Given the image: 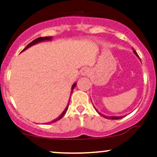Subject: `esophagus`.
I'll return each instance as SVG.
<instances>
[{
  "label": "esophagus",
  "instance_id": "34e87169",
  "mask_svg": "<svg viewBox=\"0 0 157 157\" xmlns=\"http://www.w3.org/2000/svg\"><path fill=\"white\" fill-rule=\"evenodd\" d=\"M89 73H90V71H89V69L88 68H85L84 70H83V71H82V75H83V76L88 75Z\"/></svg>",
  "mask_w": 157,
  "mask_h": 157
}]
</instances>
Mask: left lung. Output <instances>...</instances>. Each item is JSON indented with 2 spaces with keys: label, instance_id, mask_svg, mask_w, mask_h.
<instances>
[{
  "label": "left lung",
  "instance_id": "obj_1",
  "mask_svg": "<svg viewBox=\"0 0 157 157\" xmlns=\"http://www.w3.org/2000/svg\"><path fill=\"white\" fill-rule=\"evenodd\" d=\"M133 52H134V53L135 54V55H137V52H136V51H135V50H134V51H133ZM96 111H97V110H96ZM97 112H98V111H97ZM98 113H99V115H102V116H103L104 118H108V119L117 120V119H120V118H123V116H105V115H102V114L99 113V112H98Z\"/></svg>",
  "mask_w": 157,
  "mask_h": 157
}]
</instances>
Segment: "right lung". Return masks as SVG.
I'll return each mask as SVG.
<instances>
[{"label":"right lung","instance_id":"add662e5","mask_svg":"<svg viewBox=\"0 0 157 157\" xmlns=\"http://www.w3.org/2000/svg\"><path fill=\"white\" fill-rule=\"evenodd\" d=\"M52 36H45V37H39V38H37V39H35V40H33V42H30V43L29 44V45H26V48H25L24 49H23V51H22V52H23V51H25V50H26V49L27 48H29V47H31L32 45H36V44H37V43H39V42H43V41H49V40H52ZM76 84H77V83H74V84H73V86H72V88H71V90H72V91H71V93H72V92H73V90H74V88L76 86ZM67 107H68V105H67V108H66L65 109H64V112H62V113H61V115H60L59 117H58V118H55V120H53V121H51V122H48V123H46V124H49V123H53V122H55V121H58V120H60L61 119V118H62L63 116H64V114H65V112H66V111H67Z\"/></svg>","mask_w":157,"mask_h":157}]
</instances>
